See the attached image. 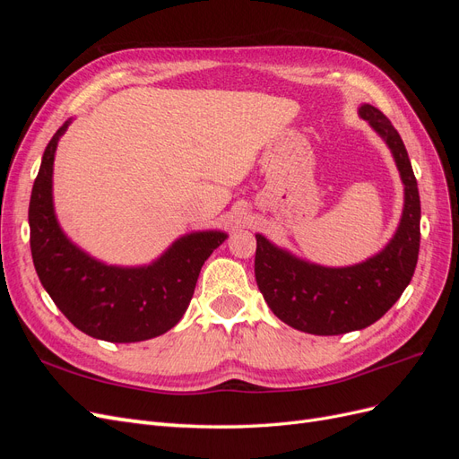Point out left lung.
<instances>
[{"label": "left lung", "mask_w": 459, "mask_h": 459, "mask_svg": "<svg viewBox=\"0 0 459 459\" xmlns=\"http://www.w3.org/2000/svg\"><path fill=\"white\" fill-rule=\"evenodd\" d=\"M358 115L391 149L404 184V211L394 238L366 262L325 268L256 235L255 275L264 300L281 322L312 335H342L377 322L404 293L418 264L421 204L404 142L379 108L366 103Z\"/></svg>", "instance_id": "8db88e82"}]
</instances>
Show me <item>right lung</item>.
I'll list each match as a JSON object with an SVG mask.
<instances>
[{"label":"right lung","mask_w":459,"mask_h":459,"mask_svg":"<svg viewBox=\"0 0 459 459\" xmlns=\"http://www.w3.org/2000/svg\"><path fill=\"white\" fill-rule=\"evenodd\" d=\"M71 120L41 157L29 206L30 251L41 285L68 322L90 337L137 342L159 337L186 314L204 260L224 231L184 235L149 266L120 268L91 258L66 238L53 211V160Z\"/></svg>","instance_id":"right-lung-1"}]
</instances>
